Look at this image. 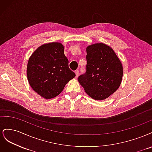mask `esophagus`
I'll list each match as a JSON object with an SVG mask.
<instances>
[{"label":"esophagus","mask_w":152,"mask_h":152,"mask_svg":"<svg viewBox=\"0 0 152 152\" xmlns=\"http://www.w3.org/2000/svg\"><path fill=\"white\" fill-rule=\"evenodd\" d=\"M75 77L77 78V77L79 76V70H77L75 71Z\"/></svg>","instance_id":"obj_1"}]
</instances>
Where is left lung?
I'll use <instances>...</instances> for the list:
<instances>
[{
	"instance_id": "left-lung-1",
	"label": "left lung",
	"mask_w": 152,
	"mask_h": 152,
	"mask_svg": "<svg viewBox=\"0 0 152 152\" xmlns=\"http://www.w3.org/2000/svg\"><path fill=\"white\" fill-rule=\"evenodd\" d=\"M86 51V72L78 80L90 97L96 100L104 99L121 84L122 63L113 50L104 44L89 45Z\"/></svg>"
}]
</instances>
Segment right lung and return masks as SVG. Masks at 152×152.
<instances>
[{
    "label": "right lung",
    "instance_id": "1",
    "mask_svg": "<svg viewBox=\"0 0 152 152\" xmlns=\"http://www.w3.org/2000/svg\"><path fill=\"white\" fill-rule=\"evenodd\" d=\"M27 78L31 88L45 99L56 97L75 77L68 67L63 45L52 42L41 45L29 58Z\"/></svg>",
    "mask_w": 152,
    "mask_h": 152
}]
</instances>
